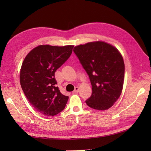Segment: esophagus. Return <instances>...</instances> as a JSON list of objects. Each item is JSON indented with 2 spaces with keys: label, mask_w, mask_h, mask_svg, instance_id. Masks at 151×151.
I'll return each mask as SVG.
<instances>
[{
  "label": "esophagus",
  "mask_w": 151,
  "mask_h": 151,
  "mask_svg": "<svg viewBox=\"0 0 151 151\" xmlns=\"http://www.w3.org/2000/svg\"><path fill=\"white\" fill-rule=\"evenodd\" d=\"M78 89H79V88H78V87H76V88H75V90H74V91H73V93H76L78 92Z\"/></svg>",
  "instance_id": "1"
}]
</instances>
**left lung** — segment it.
<instances>
[{
    "label": "left lung",
    "instance_id": "8db88e82",
    "mask_svg": "<svg viewBox=\"0 0 151 151\" xmlns=\"http://www.w3.org/2000/svg\"><path fill=\"white\" fill-rule=\"evenodd\" d=\"M92 86V94L86 101L88 106L106 110L114 105L121 94L124 64L119 50L103 41L80 45L74 48Z\"/></svg>",
    "mask_w": 151,
    "mask_h": 151
}]
</instances>
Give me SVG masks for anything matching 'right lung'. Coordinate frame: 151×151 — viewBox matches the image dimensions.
Here are the masks:
<instances>
[{"instance_id":"1","label":"right lung","mask_w":151,"mask_h":151,"mask_svg":"<svg viewBox=\"0 0 151 151\" xmlns=\"http://www.w3.org/2000/svg\"><path fill=\"white\" fill-rule=\"evenodd\" d=\"M73 45H39L28 53L22 62L20 83L28 101L36 110L54 116L65 107L69 97L60 92L56 70L68 60Z\"/></svg>"}]
</instances>
